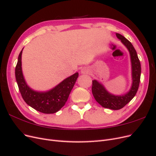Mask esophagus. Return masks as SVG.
<instances>
[{"label": "esophagus", "mask_w": 156, "mask_h": 156, "mask_svg": "<svg viewBox=\"0 0 156 156\" xmlns=\"http://www.w3.org/2000/svg\"><path fill=\"white\" fill-rule=\"evenodd\" d=\"M81 73L83 74H87L89 73V69L88 68H83L81 69Z\"/></svg>", "instance_id": "obj_1"}]
</instances>
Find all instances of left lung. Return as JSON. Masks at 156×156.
<instances>
[{"instance_id":"8db88e82","label":"left lung","mask_w":156,"mask_h":156,"mask_svg":"<svg viewBox=\"0 0 156 156\" xmlns=\"http://www.w3.org/2000/svg\"><path fill=\"white\" fill-rule=\"evenodd\" d=\"M117 37L121 40L128 49L132 64V77L133 84L130 91L123 96H114L108 93L102 84L99 83L96 80L92 81V92L96 101L105 108L112 110H119L127 105L134 98L138 90L140 83L141 68L140 60L136 54V50L131 42L122 35L116 33Z\"/></svg>"}]
</instances>
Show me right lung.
<instances>
[{
  "label": "right lung",
  "instance_id": "obj_1",
  "mask_svg": "<svg viewBox=\"0 0 156 156\" xmlns=\"http://www.w3.org/2000/svg\"><path fill=\"white\" fill-rule=\"evenodd\" d=\"M22 51L18 56L16 66V78L22 98L28 105L45 114H53L58 111L67 101L69 94L76 82L78 73H75L47 92H37L27 86L21 69Z\"/></svg>",
  "mask_w": 156,
  "mask_h": 156
}]
</instances>
